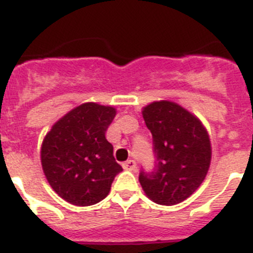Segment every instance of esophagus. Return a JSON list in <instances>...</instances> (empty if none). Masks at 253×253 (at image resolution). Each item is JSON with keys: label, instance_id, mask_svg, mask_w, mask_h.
<instances>
[{"label": "esophagus", "instance_id": "esophagus-1", "mask_svg": "<svg viewBox=\"0 0 253 253\" xmlns=\"http://www.w3.org/2000/svg\"><path fill=\"white\" fill-rule=\"evenodd\" d=\"M135 167H137V163H135V161H134V160H128L126 162L123 163V169H124L134 171V169H135Z\"/></svg>", "mask_w": 253, "mask_h": 253}]
</instances>
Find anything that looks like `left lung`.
I'll list each match as a JSON object with an SVG mask.
<instances>
[{"label":"left lung","instance_id":"obj_1","mask_svg":"<svg viewBox=\"0 0 253 253\" xmlns=\"http://www.w3.org/2000/svg\"><path fill=\"white\" fill-rule=\"evenodd\" d=\"M143 119L153 137L156 166L142 171L139 182L152 202L176 205L193 195L207 177L211 143L198 116L169 100L143 107Z\"/></svg>","mask_w":253,"mask_h":253}]
</instances>
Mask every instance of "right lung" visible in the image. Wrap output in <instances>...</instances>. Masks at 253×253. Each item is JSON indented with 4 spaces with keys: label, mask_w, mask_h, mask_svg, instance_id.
Returning a JSON list of instances; mask_svg holds the SVG:
<instances>
[{
    "label": "right lung",
    "mask_w": 253,
    "mask_h": 253,
    "mask_svg": "<svg viewBox=\"0 0 253 253\" xmlns=\"http://www.w3.org/2000/svg\"><path fill=\"white\" fill-rule=\"evenodd\" d=\"M115 115V107L84 102L55 122L44 137L40 149L44 175L69 204H97L123 171L105 137Z\"/></svg>",
    "instance_id": "1"
}]
</instances>
